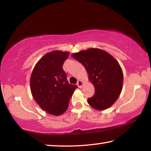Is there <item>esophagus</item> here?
<instances>
[{
  "label": "esophagus",
  "mask_w": 151,
  "mask_h": 151,
  "mask_svg": "<svg viewBox=\"0 0 151 151\" xmlns=\"http://www.w3.org/2000/svg\"><path fill=\"white\" fill-rule=\"evenodd\" d=\"M83 83L82 81L78 80V81H77V86L79 87V88H81L82 86H83Z\"/></svg>",
  "instance_id": "1"
}]
</instances>
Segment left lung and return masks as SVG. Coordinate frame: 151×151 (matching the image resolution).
Returning <instances> with one entry per match:
<instances>
[{"label": "left lung", "mask_w": 151, "mask_h": 151, "mask_svg": "<svg viewBox=\"0 0 151 151\" xmlns=\"http://www.w3.org/2000/svg\"><path fill=\"white\" fill-rule=\"evenodd\" d=\"M71 56L84 66L95 88L93 96L87 100L88 104L98 111L111 106L122 90L123 75L118 62L106 51L96 48Z\"/></svg>", "instance_id": "left-lung-1"}]
</instances>
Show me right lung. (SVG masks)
Segmentation results:
<instances>
[{"label": "right lung", "instance_id": "right-lung-1", "mask_svg": "<svg viewBox=\"0 0 151 151\" xmlns=\"http://www.w3.org/2000/svg\"><path fill=\"white\" fill-rule=\"evenodd\" d=\"M69 55L68 51H53L45 54L31 75V92L35 100L47 113L60 115L66 111L76 85L67 80L63 64Z\"/></svg>", "mask_w": 151, "mask_h": 151}]
</instances>
